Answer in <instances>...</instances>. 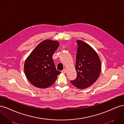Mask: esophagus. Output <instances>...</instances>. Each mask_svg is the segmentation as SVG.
I'll use <instances>...</instances> for the list:
<instances>
[{
    "mask_svg": "<svg viewBox=\"0 0 124 124\" xmlns=\"http://www.w3.org/2000/svg\"><path fill=\"white\" fill-rule=\"evenodd\" d=\"M66 72V69H64L62 70V73H65Z\"/></svg>",
    "mask_w": 124,
    "mask_h": 124,
    "instance_id": "esophagus-1",
    "label": "esophagus"
}]
</instances>
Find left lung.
I'll return each instance as SVG.
<instances>
[{
    "mask_svg": "<svg viewBox=\"0 0 124 124\" xmlns=\"http://www.w3.org/2000/svg\"><path fill=\"white\" fill-rule=\"evenodd\" d=\"M77 77L70 83L78 89H85L91 86L99 77L101 63L97 53L90 45L80 40H77Z\"/></svg>",
    "mask_w": 124,
    "mask_h": 124,
    "instance_id": "obj_1",
    "label": "left lung"
}]
</instances>
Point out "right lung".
<instances>
[{
    "label": "right lung",
    "mask_w": 124,
    "mask_h": 124,
    "mask_svg": "<svg viewBox=\"0 0 124 124\" xmlns=\"http://www.w3.org/2000/svg\"><path fill=\"white\" fill-rule=\"evenodd\" d=\"M59 46L57 41L45 40L37 46L26 59L24 73L33 86L44 89L55 82L61 72L56 70L52 55Z\"/></svg>",
    "instance_id": "obj_1"
}]
</instances>
